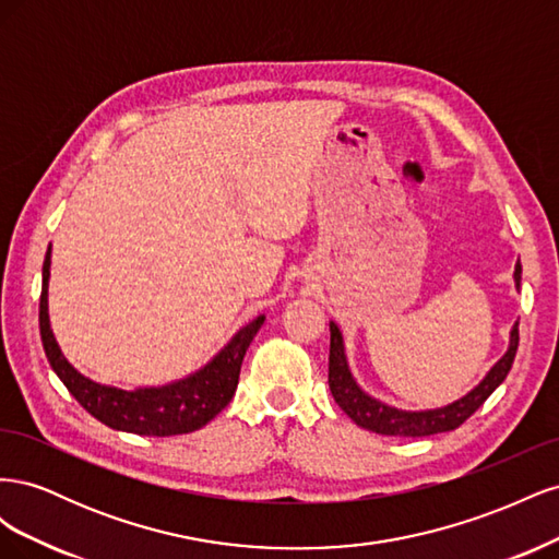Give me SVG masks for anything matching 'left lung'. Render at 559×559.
I'll use <instances>...</instances> for the list:
<instances>
[{
	"instance_id": "1",
	"label": "left lung",
	"mask_w": 559,
	"mask_h": 559,
	"mask_svg": "<svg viewBox=\"0 0 559 559\" xmlns=\"http://www.w3.org/2000/svg\"><path fill=\"white\" fill-rule=\"evenodd\" d=\"M513 280H515V289H520V280H522L520 261L515 263ZM329 329H331V352H329L331 394L335 403L345 411V415L352 417L354 425L382 436H431V433L452 431L460 425H464V421L487 401V396L506 380V376H509L515 352H518V341H520L518 321H515L511 329L509 349H506L503 357L487 370V376L473 386L466 396L443 405V408L401 411L364 392L349 370L341 329H337L335 321H329Z\"/></svg>"
}]
</instances>
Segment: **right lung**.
Instances as JSON below:
<instances>
[{"label":"right lung","instance_id":"1","mask_svg":"<svg viewBox=\"0 0 559 559\" xmlns=\"http://www.w3.org/2000/svg\"><path fill=\"white\" fill-rule=\"evenodd\" d=\"M48 280H50V247L41 267V300H39V333L50 368L70 394L103 425L138 436H179L205 427L230 403L240 380V366L253 335L263 326L265 314L251 319L235 333L228 345L195 373L163 386L118 389L99 384L64 359V354L50 331L48 319Z\"/></svg>","mask_w":559,"mask_h":559}]
</instances>
